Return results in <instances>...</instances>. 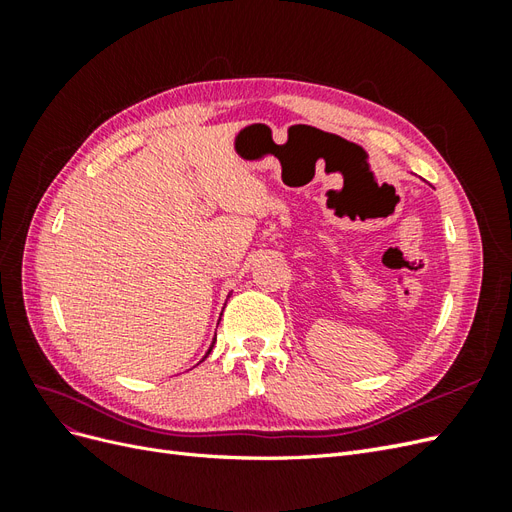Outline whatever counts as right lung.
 Returning a JSON list of instances; mask_svg holds the SVG:
<instances>
[{
    "instance_id": "right-lung-1",
    "label": "right lung",
    "mask_w": 512,
    "mask_h": 512,
    "mask_svg": "<svg viewBox=\"0 0 512 512\" xmlns=\"http://www.w3.org/2000/svg\"><path fill=\"white\" fill-rule=\"evenodd\" d=\"M213 344H215V342H213ZM211 348H213V346H211ZM211 348H209V352H211ZM209 352H207V354H209Z\"/></svg>"
}]
</instances>
